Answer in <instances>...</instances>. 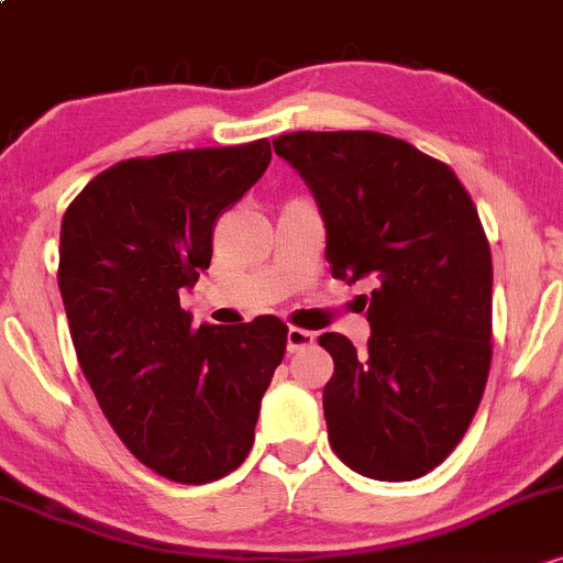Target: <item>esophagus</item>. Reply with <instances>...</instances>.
<instances>
[{"label": "esophagus", "mask_w": 563, "mask_h": 563, "mask_svg": "<svg viewBox=\"0 0 563 563\" xmlns=\"http://www.w3.org/2000/svg\"><path fill=\"white\" fill-rule=\"evenodd\" d=\"M313 343H316V332L300 330V327H289V332H287V351L289 353H298Z\"/></svg>", "instance_id": "esophagus-1"}]
</instances>
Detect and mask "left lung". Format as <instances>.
<instances>
[{
    "label": "left lung",
    "mask_w": 563,
    "mask_h": 563,
    "mask_svg": "<svg viewBox=\"0 0 563 563\" xmlns=\"http://www.w3.org/2000/svg\"><path fill=\"white\" fill-rule=\"evenodd\" d=\"M311 186L334 279L375 284L372 338L324 332L334 375L324 418L334 454L377 482L444 463L482 404L492 364V252L450 164L369 130L274 141Z\"/></svg>",
    "instance_id": "1"
}]
</instances>
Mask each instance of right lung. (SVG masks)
Segmentation results:
<instances>
[{"instance_id": "1", "label": "right lung", "mask_w": 563, "mask_h": 563, "mask_svg": "<svg viewBox=\"0 0 563 563\" xmlns=\"http://www.w3.org/2000/svg\"><path fill=\"white\" fill-rule=\"evenodd\" d=\"M271 143L117 162L63 212L58 287L79 366L124 446L207 484L244 463L287 324L191 327L180 289L210 268L212 225L261 180Z\"/></svg>"}]
</instances>
